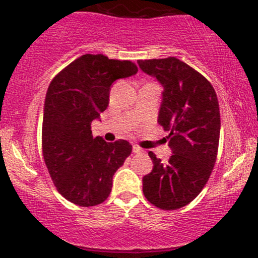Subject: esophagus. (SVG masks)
I'll list each match as a JSON object with an SVG mask.
<instances>
[{"label": "esophagus", "mask_w": 258, "mask_h": 258, "mask_svg": "<svg viewBox=\"0 0 258 258\" xmlns=\"http://www.w3.org/2000/svg\"><path fill=\"white\" fill-rule=\"evenodd\" d=\"M132 149H133V153H135V154H139L142 152V149L138 146H133Z\"/></svg>", "instance_id": "esophagus-1"}]
</instances>
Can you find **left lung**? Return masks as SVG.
Returning a JSON list of instances; mask_svg holds the SVG:
<instances>
[{"label":"left lung","mask_w":258,"mask_h":258,"mask_svg":"<svg viewBox=\"0 0 258 258\" xmlns=\"http://www.w3.org/2000/svg\"><path fill=\"white\" fill-rule=\"evenodd\" d=\"M162 85L158 122L168 135L172 155L166 164L149 152L152 172L143 177V193L162 210H177L199 195L214 170L221 116L216 92L207 80L176 57L138 60Z\"/></svg>","instance_id":"left-lung-1"}]
</instances>
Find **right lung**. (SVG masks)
Instances as JSON below:
<instances>
[{"mask_svg": "<svg viewBox=\"0 0 258 258\" xmlns=\"http://www.w3.org/2000/svg\"><path fill=\"white\" fill-rule=\"evenodd\" d=\"M137 72L130 60L84 54L49 84L43 108V159L57 190L75 205L105 201L112 176L132 152L123 139L108 143L93 138L91 123L108 106L111 85Z\"/></svg>", "mask_w": 258, "mask_h": 258, "instance_id": "right-lung-1", "label": "right lung"}]
</instances>
